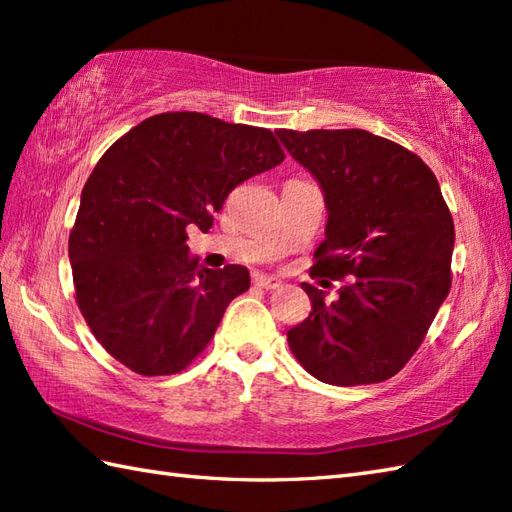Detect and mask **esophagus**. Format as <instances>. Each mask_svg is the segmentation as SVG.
Segmentation results:
<instances>
[{
  "label": "esophagus",
  "mask_w": 512,
  "mask_h": 512,
  "mask_svg": "<svg viewBox=\"0 0 512 512\" xmlns=\"http://www.w3.org/2000/svg\"><path fill=\"white\" fill-rule=\"evenodd\" d=\"M255 286L264 288V290H277L281 286V281L273 275H264V273H257L255 275Z\"/></svg>",
  "instance_id": "1"
}]
</instances>
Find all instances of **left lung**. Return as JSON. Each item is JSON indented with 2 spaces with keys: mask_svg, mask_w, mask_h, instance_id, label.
<instances>
[{
  "mask_svg": "<svg viewBox=\"0 0 512 512\" xmlns=\"http://www.w3.org/2000/svg\"><path fill=\"white\" fill-rule=\"evenodd\" d=\"M323 191L328 222L312 277L345 279L339 299L301 284L312 310L288 332L321 383L374 385L418 350L451 288L453 220L433 171L365 129H279Z\"/></svg>",
  "mask_w": 512,
  "mask_h": 512,
  "instance_id": "obj_1",
  "label": "left lung"
}]
</instances>
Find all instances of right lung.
<instances>
[{"label": "right lung", "mask_w": 512, "mask_h": 512, "mask_svg": "<svg viewBox=\"0 0 512 512\" xmlns=\"http://www.w3.org/2000/svg\"><path fill=\"white\" fill-rule=\"evenodd\" d=\"M281 160L270 129L200 112L151 116L105 151L81 191L68 253L79 310L116 361L169 376L209 345L250 275L200 266L187 228L209 231L237 184Z\"/></svg>", "instance_id": "add662e5"}]
</instances>
